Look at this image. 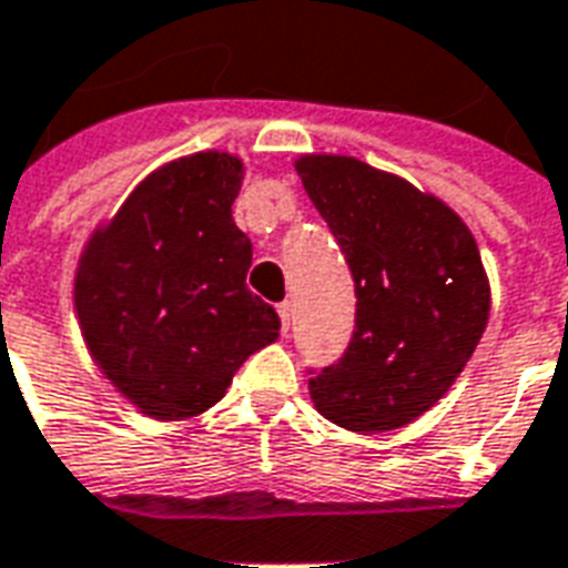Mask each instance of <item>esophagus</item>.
<instances>
[{
	"instance_id": "esophagus-1",
	"label": "esophagus",
	"mask_w": 568,
	"mask_h": 568,
	"mask_svg": "<svg viewBox=\"0 0 568 568\" xmlns=\"http://www.w3.org/2000/svg\"><path fill=\"white\" fill-rule=\"evenodd\" d=\"M276 313H280V322H283V334H288V327H292V304L283 301V304L276 306Z\"/></svg>"
}]
</instances>
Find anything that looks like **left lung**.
I'll return each instance as SVG.
<instances>
[{
	"label": "left lung",
	"mask_w": 568,
	"mask_h": 568,
	"mask_svg": "<svg viewBox=\"0 0 568 568\" xmlns=\"http://www.w3.org/2000/svg\"><path fill=\"white\" fill-rule=\"evenodd\" d=\"M295 168L358 297L346 352L310 369V397L346 430H397L455 385L485 334L476 237L439 199L352 155H301Z\"/></svg>",
	"instance_id": "8db88e82"
}]
</instances>
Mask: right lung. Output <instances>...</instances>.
Returning <instances> with one entry per match:
<instances>
[{"label": "right lung", "mask_w": 568, "mask_h": 568, "mask_svg": "<svg viewBox=\"0 0 568 568\" xmlns=\"http://www.w3.org/2000/svg\"><path fill=\"white\" fill-rule=\"evenodd\" d=\"M241 180V159L216 150L159 168L78 264L92 358L159 422L210 409L243 361L280 337L276 310L246 288L252 243L231 220Z\"/></svg>", "instance_id": "1"}]
</instances>
